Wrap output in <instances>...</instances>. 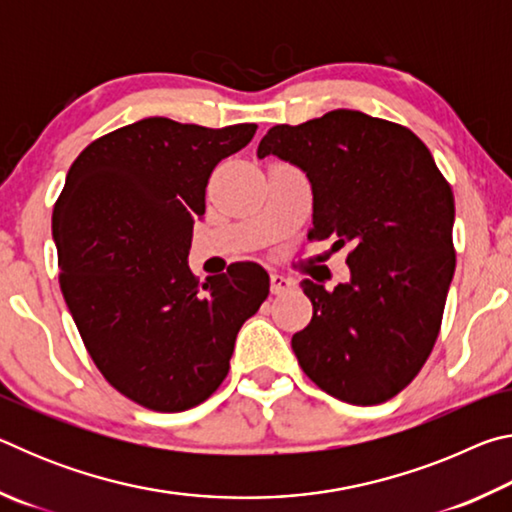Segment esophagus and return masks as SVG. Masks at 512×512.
Listing matches in <instances>:
<instances>
[{"mask_svg": "<svg viewBox=\"0 0 512 512\" xmlns=\"http://www.w3.org/2000/svg\"><path fill=\"white\" fill-rule=\"evenodd\" d=\"M293 287H296V282L289 280V277L271 273V291L275 293V296H280V293H287V291H291Z\"/></svg>", "mask_w": 512, "mask_h": 512, "instance_id": "34e87169", "label": "esophagus"}]
</instances>
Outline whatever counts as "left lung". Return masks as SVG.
<instances>
[{
    "label": "left lung",
    "mask_w": 512,
    "mask_h": 512,
    "mask_svg": "<svg viewBox=\"0 0 512 512\" xmlns=\"http://www.w3.org/2000/svg\"><path fill=\"white\" fill-rule=\"evenodd\" d=\"M266 155L307 176V237L352 248L348 282H300L314 316L291 339L298 363L341 402L391 400L438 339L456 268L452 187L418 135L359 110L273 126L257 146Z\"/></svg>",
    "instance_id": "8db88e82"
}]
</instances>
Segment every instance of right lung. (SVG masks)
Here are the masks:
<instances>
[{
	"instance_id": "1",
	"label": "right lung",
	"mask_w": 512,
	"mask_h": 512,
	"mask_svg": "<svg viewBox=\"0 0 512 512\" xmlns=\"http://www.w3.org/2000/svg\"><path fill=\"white\" fill-rule=\"evenodd\" d=\"M255 131L149 117L99 137L67 171L51 219L60 291L101 375L146 409L205 402L268 296L255 262L203 287L187 262L212 169Z\"/></svg>"
}]
</instances>
